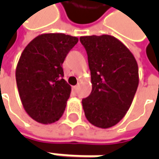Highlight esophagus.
I'll return each mask as SVG.
<instances>
[{
	"mask_svg": "<svg viewBox=\"0 0 159 159\" xmlns=\"http://www.w3.org/2000/svg\"><path fill=\"white\" fill-rule=\"evenodd\" d=\"M72 90L76 93L77 91H78V86H73V87H72Z\"/></svg>",
	"mask_w": 159,
	"mask_h": 159,
	"instance_id": "obj_1",
	"label": "esophagus"
}]
</instances>
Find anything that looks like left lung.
I'll use <instances>...</instances> for the list:
<instances>
[{
    "label": "left lung",
    "instance_id": "obj_1",
    "mask_svg": "<svg viewBox=\"0 0 159 159\" xmlns=\"http://www.w3.org/2000/svg\"><path fill=\"white\" fill-rule=\"evenodd\" d=\"M80 40L88 54L92 82L91 94L82 99L85 116L97 127H111L124 118L136 93V60L111 35L83 36Z\"/></svg>",
    "mask_w": 159,
    "mask_h": 159
}]
</instances>
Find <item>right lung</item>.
<instances>
[{
    "instance_id": "add662e5",
    "label": "right lung",
    "mask_w": 159,
    "mask_h": 159,
    "mask_svg": "<svg viewBox=\"0 0 159 159\" xmlns=\"http://www.w3.org/2000/svg\"><path fill=\"white\" fill-rule=\"evenodd\" d=\"M79 39L45 34L32 40L21 54L16 80L22 104L35 121L50 124L64 113L71 88L64 80L63 63Z\"/></svg>"
}]
</instances>
